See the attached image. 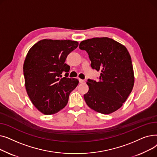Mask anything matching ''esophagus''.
<instances>
[{"mask_svg": "<svg viewBox=\"0 0 157 157\" xmlns=\"http://www.w3.org/2000/svg\"><path fill=\"white\" fill-rule=\"evenodd\" d=\"M79 81L80 83H83L85 82V81L83 79H79Z\"/></svg>", "mask_w": 157, "mask_h": 157, "instance_id": "esophagus-1", "label": "esophagus"}]
</instances>
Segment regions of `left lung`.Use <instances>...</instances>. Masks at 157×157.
I'll return each instance as SVG.
<instances>
[{"label":"left lung","instance_id":"8db88e82","mask_svg":"<svg viewBox=\"0 0 157 157\" xmlns=\"http://www.w3.org/2000/svg\"><path fill=\"white\" fill-rule=\"evenodd\" d=\"M93 69L100 71L99 80L88 79V92L85 101L90 108L104 114L120 109L132 90L133 66L125 46L108 37H95L81 41Z\"/></svg>","mask_w":157,"mask_h":157}]
</instances>
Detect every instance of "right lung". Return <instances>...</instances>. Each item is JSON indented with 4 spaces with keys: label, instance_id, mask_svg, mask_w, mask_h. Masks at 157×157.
I'll use <instances>...</instances> for the list:
<instances>
[{
    "label": "right lung",
    "instance_id": "1",
    "mask_svg": "<svg viewBox=\"0 0 157 157\" xmlns=\"http://www.w3.org/2000/svg\"><path fill=\"white\" fill-rule=\"evenodd\" d=\"M78 46L75 40L43 39L29 49L23 64L25 85L31 102L42 113L53 114L62 109L78 86V79L67 78L70 66L65 63Z\"/></svg>",
    "mask_w": 157,
    "mask_h": 157
}]
</instances>
